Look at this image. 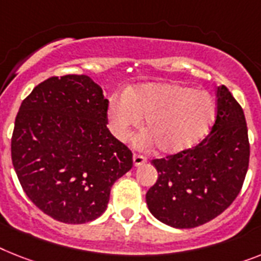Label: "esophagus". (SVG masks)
Instances as JSON below:
<instances>
[{
    "label": "esophagus",
    "mask_w": 261,
    "mask_h": 261,
    "mask_svg": "<svg viewBox=\"0 0 261 261\" xmlns=\"http://www.w3.org/2000/svg\"><path fill=\"white\" fill-rule=\"evenodd\" d=\"M146 163V157L144 154H140V153H135L133 154V164L136 167H139V165H143Z\"/></svg>",
    "instance_id": "1"
}]
</instances>
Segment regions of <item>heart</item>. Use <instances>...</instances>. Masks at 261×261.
<instances>
[{
	"mask_svg": "<svg viewBox=\"0 0 261 261\" xmlns=\"http://www.w3.org/2000/svg\"><path fill=\"white\" fill-rule=\"evenodd\" d=\"M112 130L120 140L128 139L141 118L145 130L140 144L154 141L159 150L176 153L203 139L216 117V104L211 94L174 84L143 85L109 105Z\"/></svg>",
	"mask_w": 261,
	"mask_h": 261,
	"instance_id": "heart-1",
	"label": "heart"
}]
</instances>
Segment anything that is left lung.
<instances>
[{
    "label": "left lung",
    "mask_w": 261,
    "mask_h": 261,
    "mask_svg": "<svg viewBox=\"0 0 261 261\" xmlns=\"http://www.w3.org/2000/svg\"><path fill=\"white\" fill-rule=\"evenodd\" d=\"M150 163L159 176L146 204L160 221L195 228L227 210L242 191L249 164L244 112L228 88H217L216 117L201 143Z\"/></svg>",
    "instance_id": "8db88e82"
}]
</instances>
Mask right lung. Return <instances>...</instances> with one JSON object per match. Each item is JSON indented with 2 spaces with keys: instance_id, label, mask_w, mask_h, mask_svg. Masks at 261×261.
<instances>
[{
  "instance_id": "1",
  "label": "right lung",
  "mask_w": 261,
  "mask_h": 261,
  "mask_svg": "<svg viewBox=\"0 0 261 261\" xmlns=\"http://www.w3.org/2000/svg\"><path fill=\"white\" fill-rule=\"evenodd\" d=\"M109 100L85 74L51 76L16 116L12 163L30 201L48 216L84 224L107 210L132 150L108 129Z\"/></svg>"
}]
</instances>
